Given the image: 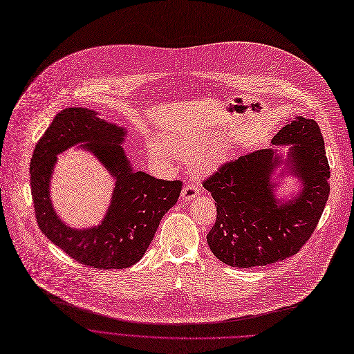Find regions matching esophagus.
<instances>
[{"mask_svg": "<svg viewBox=\"0 0 354 354\" xmlns=\"http://www.w3.org/2000/svg\"><path fill=\"white\" fill-rule=\"evenodd\" d=\"M201 192V187L196 183H187L183 189H182V199L183 201H192L195 199Z\"/></svg>", "mask_w": 354, "mask_h": 354, "instance_id": "obj_1", "label": "esophagus"}]
</instances>
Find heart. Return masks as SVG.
<instances>
[{
  "label": "heart",
  "instance_id": "b5f03b06",
  "mask_svg": "<svg viewBox=\"0 0 354 354\" xmlns=\"http://www.w3.org/2000/svg\"><path fill=\"white\" fill-rule=\"evenodd\" d=\"M151 153L160 160H172L178 156H194V162L201 169H210L230 152L226 144H216L207 136H171L165 144L151 141Z\"/></svg>",
  "mask_w": 354,
  "mask_h": 354
}]
</instances>
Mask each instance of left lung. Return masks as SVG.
I'll list each match as a JSON object with an SVG mask.
<instances>
[{
  "instance_id": "8db88e82",
  "label": "left lung",
  "mask_w": 354,
  "mask_h": 354,
  "mask_svg": "<svg viewBox=\"0 0 354 354\" xmlns=\"http://www.w3.org/2000/svg\"><path fill=\"white\" fill-rule=\"evenodd\" d=\"M271 142L294 144L288 162L304 186L291 202L279 203L274 196L270 179L281 158L271 148L227 160L203 180L217 210L207 243L230 267L268 266L297 254L315 232L329 198L330 168L315 120L297 117Z\"/></svg>"
}]
</instances>
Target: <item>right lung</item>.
I'll return each instance as SVG.
<instances>
[{"mask_svg": "<svg viewBox=\"0 0 354 354\" xmlns=\"http://www.w3.org/2000/svg\"><path fill=\"white\" fill-rule=\"evenodd\" d=\"M124 128L88 109L69 107L56 114L30 159V192L41 232L73 260L97 270H121L138 263L164 214L178 202L180 180L156 179L133 171L121 144ZM83 142L118 179L112 206L99 228L76 231L63 225L48 199L55 155Z\"/></svg>", "mask_w": 354, "mask_h": 354, "instance_id": "obj_1", "label": "right lung"}]
</instances>
